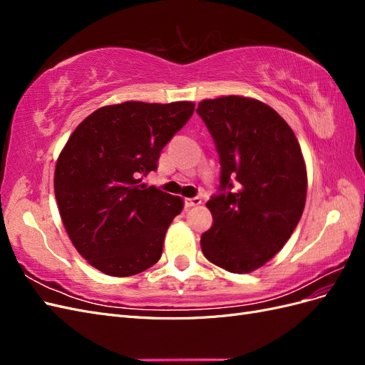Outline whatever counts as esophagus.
<instances>
[{
	"label": "esophagus",
	"mask_w": 365,
	"mask_h": 365,
	"mask_svg": "<svg viewBox=\"0 0 365 365\" xmlns=\"http://www.w3.org/2000/svg\"><path fill=\"white\" fill-rule=\"evenodd\" d=\"M184 204H185V207L187 208H192V207H196V205H200V204H202V200L201 197H187V200L184 201Z\"/></svg>",
	"instance_id": "1"
}]
</instances>
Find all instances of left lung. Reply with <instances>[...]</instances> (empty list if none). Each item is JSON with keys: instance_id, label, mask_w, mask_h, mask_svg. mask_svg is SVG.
Here are the masks:
<instances>
[{"instance_id": "left-lung-1", "label": "left lung", "mask_w": 365, "mask_h": 365, "mask_svg": "<svg viewBox=\"0 0 365 365\" xmlns=\"http://www.w3.org/2000/svg\"><path fill=\"white\" fill-rule=\"evenodd\" d=\"M196 113L220 161V193L207 202L213 225L201 236V248L217 267L248 274L283 248L303 215V153L289 125L256 98H207Z\"/></svg>"}]
</instances>
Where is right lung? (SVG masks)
<instances>
[{"instance_id":"1","label":"right lung","mask_w":365,"mask_h":365,"mask_svg":"<svg viewBox=\"0 0 365 365\" xmlns=\"http://www.w3.org/2000/svg\"><path fill=\"white\" fill-rule=\"evenodd\" d=\"M193 111V102L108 105L70 135L54 170V196L74 248L96 269L129 277L160 260L184 202L140 182Z\"/></svg>"}]
</instances>
